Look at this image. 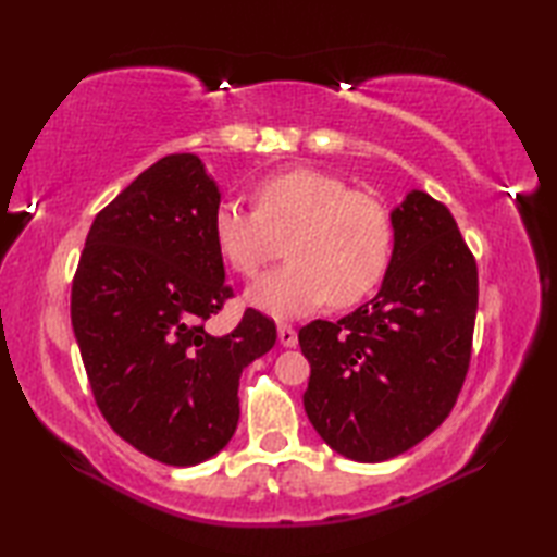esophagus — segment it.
Listing matches in <instances>:
<instances>
[{
    "mask_svg": "<svg viewBox=\"0 0 557 557\" xmlns=\"http://www.w3.org/2000/svg\"><path fill=\"white\" fill-rule=\"evenodd\" d=\"M277 339L282 347H297L299 345V337H297V330L287 323H280L277 325Z\"/></svg>",
    "mask_w": 557,
    "mask_h": 557,
    "instance_id": "1",
    "label": "esophagus"
}]
</instances>
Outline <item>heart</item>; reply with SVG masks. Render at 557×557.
I'll return each mask as SVG.
<instances>
[{
	"instance_id": "1",
	"label": "heart",
	"mask_w": 557,
	"mask_h": 557,
	"mask_svg": "<svg viewBox=\"0 0 557 557\" xmlns=\"http://www.w3.org/2000/svg\"><path fill=\"white\" fill-rule=\"evenodd\" d=\"M212 239L236 275L253 277L280 253L287 263L246 292L253 309L299 318L325 301L351 306L383 280L395 244L387 206L335 174L297 168L253 188V208L224 198L212 212Z\"/></svg>"
}]
</instances>
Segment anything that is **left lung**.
<instances>
[{
  "label": "left lung",
  "mask_w": 557,
  "mask_h": 557,
  "mask_svg": "<svg viewBox=\"0 0 557 557\" xmlns=\"http://www.w3.org/2000/svg\"><path fill=\"white\" fill-rule=\"evenodd\" d=\"M389 215L395 246L381 292L337 323L299 330L311 363L304 409L354 461L393 459L447 419L474 337L479 272L453 212L411 191Z\"/></svg>",
  "instance_id": "8db88e82"
}]
</instances>
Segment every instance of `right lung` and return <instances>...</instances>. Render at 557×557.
<instances>
[{
  "instance_id": "right-lung-1",
  "label": "right lung",
  "mask_w": 557,
  "mask_h": 557,
  "mask_svg": "<svg viewBox=\"0 0 557 557\" xmlns=\"http://www.w3.org/2000/svg\"><path fill=\"white\" fill-rule=\"evenodd\" d=\"M220 188L194 152L140 172L90 224L71 325L102 417L140 453L194 467L230 443L239 377L277 339L246 309L232 333L206 321L232 297L212 239Z\"/></svg>"
}]
</instances>
